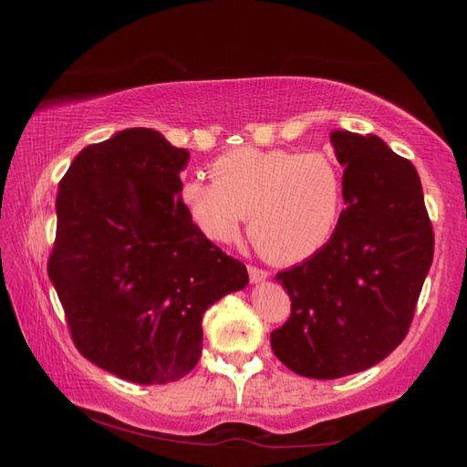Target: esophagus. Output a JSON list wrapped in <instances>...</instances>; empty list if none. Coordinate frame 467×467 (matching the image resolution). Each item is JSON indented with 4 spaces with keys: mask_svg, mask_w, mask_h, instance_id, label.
Returning a JSON list of instances; mask_svg holds the SVG:
<instances>
[{
    "mask_svg": "<svg viewBox=\"0 0 467 467\" xmlns=\"http://www.w3.org/2000/svg\"><path fill=\"white\" fill-rule=\"evenodd\" d=\"M249 276H251V283H263L269 279V273L263 271V269H256V266H249Z\"/></svg>",
    "mask_w": 467,
    "mask_h": 467,
    "instance_id": "1",
    "label": "esophagus"
}]
</instances>
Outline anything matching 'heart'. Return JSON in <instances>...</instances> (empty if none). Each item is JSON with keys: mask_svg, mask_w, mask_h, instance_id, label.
Masks as SVG:
<instances>
[{"mask_svg": "<svg viewBox=\"0 0 467 467\" xmlns=\"http://www.w3.org/2000/svg\"><path fill=\"white\" fill-rule=\"evenodd\" d=\"M214 182L188 178L181 201L206 239L233 243L249 214V234L273 263H299L327 244L343 202V176L323 152L243 146L213 162Z\"/></svg>", "mask_w": 467, "mask_h": 467, "instance_id": "obj_1", "label": "heart"}]
</instances>
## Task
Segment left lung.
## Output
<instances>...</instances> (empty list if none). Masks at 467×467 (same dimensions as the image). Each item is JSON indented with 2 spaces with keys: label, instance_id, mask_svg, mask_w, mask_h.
I'll list each match as a JSON object with an SVG mask.
<instances>
[{
  "label": "left lung",
  "instance_id": "left-lung-1",
  "mask_svg": "<svg viewBox=\"0 0 467 467\" xmlns=\"http://www.w3.org/2000/svg\"><path fill=\"white\" fill-rule=\"evenodd\" d=\"M347 204L325 246L276 275L291 319L271 333L291 371L337 379L383 361L408 335L433 261L420 174L381 138L333 130Z\"/></svg>",
  "mask_w": 467,
  "mask_h": 467
}]
</instances>
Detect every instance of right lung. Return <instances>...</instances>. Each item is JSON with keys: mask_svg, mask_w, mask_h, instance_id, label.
Listing matches in <instances>:
<instances>
[{"mask_svg": "<svg viewBox=\"0 0 467 467\" xmlns=\"http://www.w3.org/2000/svg\"><path fill=\"white\" fill-rule=\"evenodd\" d=\"M188 161L161 132L128 128L86 146L57 188L49 281L78 351L132 383L192 371L204 311L249 285L186 213Z\"/></svg>", "mask_w": 467, "mask_h": 467, "instance_id": "add662e5", "label": "right lung"}]
</instances>
